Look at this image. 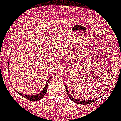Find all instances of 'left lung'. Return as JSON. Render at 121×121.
Listing matches in <instances>:
<instances>
[{"label": "left lung", "instance_id": "obj_1", "mask_svg": "<svg viewBox=\"0 0 121 121\" xmlns=\"http://www.w3.org/2000/svg\"><path fill=\"white\" fill-rule=\"evenodd\" d=\"M65 89H66V91H67V93L68 94V95L69 96V97H70V99L72 100L73 101H74V102H76V103L77 104H81V105H88V104H90L91 103H92V102H93L97 100V99H98L99 98H100V97H98V98H96V99H94L93 100H87V101H80V100H77V99H75V98H73L72 96H71L70 94H69L68 91L67 90V86H65Z\"/></svg>", "mask_w": 121, "mask_h": 121}]
</instances>
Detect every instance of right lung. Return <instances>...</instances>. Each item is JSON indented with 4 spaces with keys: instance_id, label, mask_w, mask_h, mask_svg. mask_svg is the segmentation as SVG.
Segmentation results:
<instances>
[{
    "instance_id": "add662e5",
    "label": "right lung",
    "mask_w": 121,
    "mask_h": 121,
    "mask_svg": "<svg viewBox=\"0 0 121 121\" xmlns=\"http://www.w3.org/2000/svg\"><path fill=\"white\" fill-rule=\"evenodd\" d=\"M8 70L9 71V60L8 61ZM51 79V78H49L48 79L47 82H46V85L45 86H44V89H43V90L41 91L37 95H32V96H31V95H24V94H22V93H20V92H19L15 90L14 89V87H13V89H14L16 91V92H17L18 94H19L21 96H22L23 97H24V98H25L27 99V100H29V101H39V100H41V99H42L43 97L44 96V95H45V94L46 93V92H47V88H48V82L49 80Z\"/></svg>"
}]
</instances>
